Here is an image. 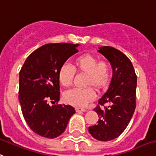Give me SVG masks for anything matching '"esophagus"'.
Masks as SVG:
<instances>
[{"label":"esophagus","instance_id":"34e87169","mask_svg":"<svg viewBox=\"0 0 156 156\" xmlns=\"http://www.w3.org/2000/svg\"><path fill=\"white\" fill-rule=\"evenodd\" d=\"M75 110H76V112H78V113H80V112H85V111H86L85 109L80 108V107H76Z\"/></svg>","mask_w":156,"mask_h":156}]
</instances>
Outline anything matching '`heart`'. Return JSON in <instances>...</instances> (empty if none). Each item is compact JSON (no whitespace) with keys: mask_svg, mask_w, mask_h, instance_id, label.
Listing matches in <instances>:
<instances>
[{"mask_svg":"<svg viewBox=\"0 0 156 156\" xmlns=\"http://www.w3.org/2000/svg\"><path fill=\"white\" fill-rule=\"evenodd\" d=\"M74 68L76 71L86 74L85 85L90 86L97 90L104 89L111 80V65L107 61H98L91 54H82L74 61ZM58 80L63 87H69L74 77V70L69 64H63L58 70ZM92 87L84 89L69 90L64 94V99L67 103L76 107H86L95 98V92Z\"/></svg>","mask_w":156,"mask_h":156,"instance_id":"obj_1","label":"heart"}]
</instances>
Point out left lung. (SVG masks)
Segmentation results:
<instances>
[{
  "instance_id": "left-lung-1",
  "label": "left lung",
  "mask_w": 156,
  "mask_h": 156,
  "mask_svg": "<svg viewBox=\"0 0 156 156\" xmlns=\"http://www.w3.org/2000/svg\"><path fill=\"white\" fill-rule=\"evenodd\" d=\"M98 51L110 62L113 76L94 109L99 119L96 125L90 126L89 132L99 141H109L123 132L135 112L137 76L131 60L119 49L102 46Z\"/></svg>"
}]
</instances>
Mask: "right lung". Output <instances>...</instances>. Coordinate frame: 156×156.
I'll return each mask as SVG.
<instances>
[{
    "instance_id": "add662e5",
    "label": "right lung",
    "mask_w": 156,
    "mask_h": 156,
    "mask_svg": "<svg viewBox=\"0 0 156 156\" xmlns=\"http://www.w3.org/2000/svg\"><path fill=\"white\" fill-rule=\"evenodd\" d=\"M78 44L50 43L29 55L19 74V102L25 122L42 137L61 135L75 110L58 104L60 86L58 70L66 61L78 53ZM57 102L49 106L48 102Z\"/></svg>"
}]
</instances>
